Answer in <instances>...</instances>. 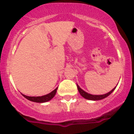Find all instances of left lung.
I'll return each instance as SVG.
<instances>
[{"mask_svg":"<svg viewBox=\"0 0 134 134\" xmlns=\"http://www.w3.org/2000/svg\"><path fill=\"white\" fill-rule=\"evenodd\" d=\"M77 88H78V90H79V93L82 96L83 98L86 99H88V100H101V99H103L105 98H106L107 97H108L110 94L114 90V89L116 88L115 87L114 89H112L110 92H109L108 93H106L105 94H102V95H93V94H88L86 92H85L84 90H83L81 88L79 87L78 85L77 84Z\"/></svg>","mask_w":134,"mask_h":134,"instance_id":"obj_1","label":"left lung"}]
</instances>
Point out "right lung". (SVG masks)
Here are the masks:
<instances>
[{
  "label": "right lung",
  "instance_id": "1",
  "mask_svg": "<svg viewBox=\"0 0 134 134\" xmlns=\"http://www.w3.org/2000/svg\"><path fill=\"white\" fill-rule=\"evenodd\" d=\"M57 88L56 89H55L53 91H52L51 93L48 94L44 95V96H42V97H28V96H26L25 94H23V96L24 97H25L26 99L31 100V101H33V102H36V103H44L47 102L48 100H51L54 97H55V94L57 92Z\"/></svg>",
  "mask_w": 134,
  "mask_h": 134
}]
</instances>
